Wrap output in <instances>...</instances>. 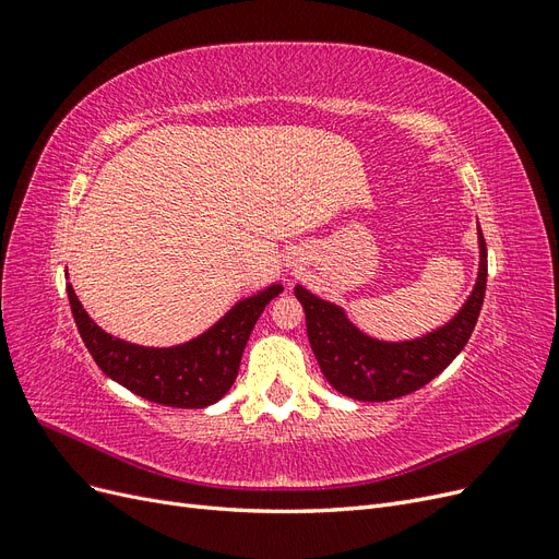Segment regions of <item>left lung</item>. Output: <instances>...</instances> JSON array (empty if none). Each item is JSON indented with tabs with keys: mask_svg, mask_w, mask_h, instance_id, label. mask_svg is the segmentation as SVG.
I'll return each instance as SVG.
<instances>
[{
	"mask_svg": "<svg viewBox=\"0 0 559 559\" xmlns=\"http://www.w3.org/2000/svg\"><path fill=\"white\" fill-rule=\"evenodd\" d=\"M478 275L456 314L429 333L408 341H382L361 331L343 306L319 298L296 284V298L306 310L312 352L321 373L337 392L357 401H392L417 392L454 361L476 329L487 284V247L478 226Z\"/></svg>",
	"mask_w": 559,
	"mask_h": 559,
	"instance_id": "1",
	"label": "left lung"
}]
</instances>
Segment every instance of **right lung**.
<instances>
[{
  "mask_svg": "<svg viewBox=\"0 0 559 559\" xmlns=\"http://www.w3.org/2000/svg\"><path fill=\"white\" fill-rule=\"evenodd\" d=\"M67 275V273H64ZM70 277V275H67ZM284 292L280 282L240 298L210 329L170 347L123 341L97 326L67 284L81 341L107 378L151 403L170 408H207L228 394L238 378L242 352L265 306Z\"/></svg>",
  "mask_w": 559,
  "mask_h": 559,
  "instance_id": "1",
  "label": "right lung"
}]
</instances>
